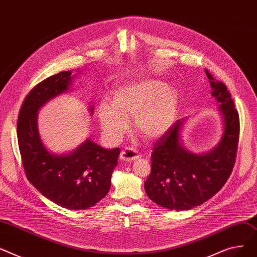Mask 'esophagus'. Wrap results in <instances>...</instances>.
I'll return each mask as SVG.
<instances>
[{
  "label": "esophagus",
  "instance_id": "obj_1",
  "mask_svg": "<svg viewBox=\"0 0 257 257\" xmlns=\"http://www.w3.org/2000/svg\"><path fill=\"white\" fill-rule=\"evenodd\" d=\"M139 158H141V155L137 152V150H135L134 148L127 147L125 149H123L121 154H120V159L123 162H133L138 160Z\"/></svg>",
  "mask_w": 257,
  "mask_h": 257
}]
</instances>
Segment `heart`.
<instances>
[{"label":"heart","mask_w":257,"mask_h":257,"mask_svg":"<svg viewBox=\"0 0 257 257\" xmlns=\"http://www.w3.org/2000/svg\"><path fill=\"white\" fill-rule=\"evenodd\" d=\"M180 107L177 90L152 78H138L119 84L111 102L97 105V117L108 140L117 142L128 128V118L142 137L156 140L175 123Z\"/></svg>","instance_id":"obj_1"}]
</instances>
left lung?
<instances>
[{
  "label": "left lung",
  "instance_id": "obj_1",
  "mask_svg": "<svg viewBox=\"0 0 257 257\" xmlns=\"http://www.w3.org/2000/svg\"><path fill=\"white\" fill-rule=\"evenodd\" d=\"M212 96L219 103L222 135L208 152L193 153L183 142L187 118L178 119L155 144L152 172L144 183L148 197L170 210H188L217 194L228 179L235 160L239 120L229 91L205 69Z\"/></svg>",
  "mask_w": 257,
  "mask_h": 257
}]
</instances>
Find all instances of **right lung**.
Returning <instances> with one entry per match:
<instances>
[{
  "mask_svg": "<svg viewBox=\"0 0 257 257\" xmlns=\"http://www.w3.org/2000/svg\"><path fill=\"white\" fill-rule=\"evenodd\" d=\"M77 74L61 71L35 86L23 102L18 121L19 147L29 182L45 198L73 210L91 207L108 194L120 154L119 148H103L90 138L64 154L53 153L44 145L38 111L71 90ZM89 112H94L92 104Z\"/></svg>",
  "mask_w": 257,
  "mask_h": 257,
  "instance_id": "obj_1",
  "label": "right lung"
}]
</instances>
